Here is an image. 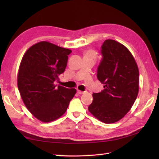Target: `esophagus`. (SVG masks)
<instances>
[{
	"mask_svg": "<svg viewBox=\"0 0 159 159\" xmlns=\"http://www.w3.org/2000/svg\"><path fill=\"white\" fill-rule=\"evenodd\" d=\"M77 93L80 95V94H83L85 93V92H83V91H80V90H77Z\"/></svg>",
	"mask_w": 159,
	"mask_h": 159,
	"instance_id": "1",
	"label": "esophagus"
}]
</instances>
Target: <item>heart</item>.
Instances as JSON below:
<instances>
[{"label":"heart","mask_w":159,"mask_h":159,"mask_svg":"<svg viewBox=\"0 0 159 159\" xmlns=\"http://www.w3.org/2000/svg\"><path fill=\"white\" fill-rule=\"evenodd\" d=\"M85 56H87V57H93V58L95 59V57H96V52H95V51H94V50H87V51L85 52Z\"/></svg>","instance_id":"obj_1"}]
</instances>
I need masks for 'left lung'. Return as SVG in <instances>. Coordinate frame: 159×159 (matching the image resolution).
Wrapping results in <instances>:
<instances>
[{"label": "left lung", "instance_id": "1", "mask_svg": "<svg viewBox=\"0 0 159 159\" xmlns=\"http://www.w3.org/2000/svg\"><path fill=\"white\" fill-rule=\"evenodd\" d=\"M102 59L97 77L104 89L93 93L88 110L105 124L115 123L133 107L139 88V72L130 50L121 43L107 39L101 47Z\"/></svg>", "mask_w": 159, "mask_h": 159}]
</instances>
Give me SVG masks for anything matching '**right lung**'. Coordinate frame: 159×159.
<instances>
[{
  "label": "right lung",
  "mask_w": 159,
  "mask_h": 159,
  "mask_svg": "<svg viewBox=\"0 0 159 159\" xmlns=\"http://www.w3.org/2000/svg\"><path fill=\"white\" fill-rule=\"evenodd\" d=\"M72 50L49 42H39L23 55L18 73V87L24 104L33 116L50 122L66 113L76 89L55 82L65 71Z\"/></svg>",
  "instance_id": "obj_1"
}]
</instances>
